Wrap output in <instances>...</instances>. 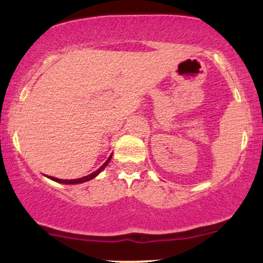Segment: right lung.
<instances>
[{"instance_id": "add662e5", "label": "right lung", "mask_w": 263, "mask_h": 263, "mask_svg": "<svg viewBox=\"0 0 263 263\" xmlns=\"http://www.w3.org/2000/svg\"><path fill=\"white\" fill-rule=\"evenodd\" d=\"M111 157H112V156H110V157H108V159H107V161L105 162L104 164H102L101 167L99 168L98 171H95V172H93V173L89 174V176H85V177H83V178H78V179H69V180H64V179H58V178H54V177H48V178H50V179L54 180V182L63 183V184H78V183H84V182H87V180H90V179H92V178H95L96 176H98L99 173H100V172H101L102 170H104L105 167H106V165L108 164V162H110Z\"/></svg>"}]
</instances>
